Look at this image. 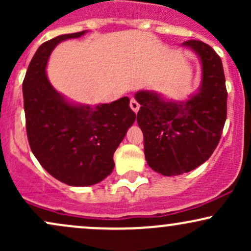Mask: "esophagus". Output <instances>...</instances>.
<instances>
[{
    "label": "esophagus",
    "instance_id": "1",
    "mask_svg": "<svg viewBox=\"0 0 251 251\" xmlns=\"http://www.w3.org/2000/svg\"><path fill=\"white\" fill-rule=\"evenodd\" d=\"M129 106H131L132 111L135 112V113H137V112L139 111V108H140V105H139V102H138L137 100L134 99V98H132V99H131V101H129Z\"/></svg>",
    "mask_w": 251,
    "mask_h": 251
}]
</instances>
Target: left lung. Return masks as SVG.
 I'll list each match as a JSON object with an SVG mask.
<instances>
[{"label": "left lung", "instance_id": "obj_1", "mask_svg": "<svg viewBox=\"0 0 251 251\" xmlns=\"http://www.w3.org/2000/svg\"><path fill=\"white\" fill-rule=\"evenodd\" d=\"M201 60V87L185 102L165 101L142 91L137 122L144 134V152L150 168L163 176L191 171L208 160L220 143L226 119V76L221 57L209 45L189 40Z\"/></svg>", "mask_w": 251, "mask_h": 251}]
</instances>
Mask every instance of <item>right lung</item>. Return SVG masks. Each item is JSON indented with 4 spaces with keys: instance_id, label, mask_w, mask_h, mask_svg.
Instances as JSON below:
<instances>
[{
    "instance_id": "add662e5",
    "label": "right lung",
    "mask_w": 251,
    "mask_h": 251,
    "mask_svg": "<svg viewBox=\"0 0 251 251\" xmlns=\"http://www.w3.org/2000/svg\"><path fill=\"white\" fill-rule=\"evenodd\" d=\"M65 34L42 43L28 66L22 91L29 146L42 168L72 186L99 183L114 168L113 154L135 120L128 97L97 106H74L53 88L46 65Z\"/></svg>"
}]
</instances>
